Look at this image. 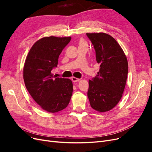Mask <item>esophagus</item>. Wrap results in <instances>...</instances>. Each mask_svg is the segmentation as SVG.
Segmentation results:
<instances>
[{"label": "esophagus", "mask_w": 152, "mask_h": 152, "mask_svg": "<svg viewBox=\"0 0 152 152\" xmlns=\"http://www.w3.org/2000/svg\"><path fill=\"white\" fill-rule=\"evenodd\" d=\"M72 80L73 82H76L79 81L80 79H77V78H76V77H72Z\"/></svg>", "instance_id": "34e87169"}]
</instances>
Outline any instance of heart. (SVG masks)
<instances>
[{
  "label": "heart",
  "instance_id": "obj_1",
  "mask_svg": "<svg viewBox=\"0 0 152 152\" xmlns=\"http://www.w3.org/2000/svg\"><path fill=\"white\" fill-rule=\"evenodd\" d=\"M80 44H85V42H84V41H82V42H81V43Z\"/></svg>",
  "mask_w": 152,
  "mask_h": 152
}]
</instances>
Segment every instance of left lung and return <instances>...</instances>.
Returning <instances> with one entry per match:
<instances>
[{"mask_svg": "<svg viewBox=\"0 0 152 152\" xmlns=\"http://www.w3.org/2000/svg\"><path fill=\"white\" fill-rule=\"evenodd\" d=\"M96 52L99 71L89 80L87 96L90 104L99 112L112 110L121 100L128 73L127 59L120 45L104 33L86 34Z\"/></svg>", "mask_w": 152, "mask_h": 152, "instance_id": "obj_1", "label": "left lung"}]
</instances>
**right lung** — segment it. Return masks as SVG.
<instances>
[{"label": "right lung", "instance_id": "1", "mask_svg": "<svg viewBox=\"0 0 152 152\" xmlns=\"http://www.w3.org/2000/svg\"><path fill=\"white\" fill-rule=\"evenodd\" d=\"M70 40L71 37L40 39L31 47L25 62L26 88L35 102L50 113L65 109L72 95V80L56 77L51 73L57 67L59 54Z\"/></svg>", "mask_w": 152, "mask_h": 152}]
</instances>
